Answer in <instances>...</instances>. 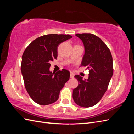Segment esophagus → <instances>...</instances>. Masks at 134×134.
Instances as JSON below:
<instances>
[{
    "mask_svg": "<svg viewBox=\"0 0 134 134\" xmlns=\"http://www.w3.org/2000/svg\"><path fill=\"white\" fill-rule=\"evenodd\" d=\"M70 78H73L74 77V74L73 73H72V72H70Z\"/></svg>",
    "mask_w": 134,
    "mask_h": 134,
    "instance_id": "esophagus-1",
    "label": "esophagus"
}]
</instances>
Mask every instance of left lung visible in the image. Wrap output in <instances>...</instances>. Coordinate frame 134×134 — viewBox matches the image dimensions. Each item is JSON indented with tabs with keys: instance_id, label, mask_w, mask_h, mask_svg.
I'll return each instance as SVG.
<instances>
[{
	"instance_id": "obj_1",
	"label": "left lung",
	"mask_w": 134,
	"mask_h": 134,
	"mask_svg": "<svg viewBox=\"0 0 134 134\" xmlns=\"http://www.w3.org/2000/svg\"><path fill=\"white\" fill-rule=\"evenodd\" d=\"M85 48L81 66L89 70L88 79L75 75L78 86L73 90L72 98L79 106H94L106 92L113 72V60L110 50L102 40L92 34H78Z\"/></svg>"
}]
</instances>
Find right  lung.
I'll use <instances>...</instances> for the list:
<instances>
[{"mask_svg": "<svg viewBox=\"0 0 134 134\" xmlns=\"http://www.w3.org/2000/svg\"><path fill=\"white\" fill-rule=\"evenodd\" d=\"M72 36L49 34L35 39L24 51L21 71L25 86L31 98L40 105H48L59 98L61 90L70 78L66 69L50 71V62L58 57L59 44Z\"/></svg>", "mask_w": 134, "mask_h": 134, "instance_id": "1", "label": "right lung"}]
</instances>
